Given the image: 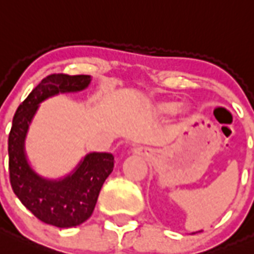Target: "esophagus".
Returning <instances> with one entry per match:
<instances>
[{
	"label": "esophagus",
	"mask_w": 254,
	"mask_h": 254,
	"mask_svg": "<svg viewBox=\"0 0 254 254\" xmlns=\"http://www.w3.org/2000/svg\"><path fill=\"white\" fill-rule=\"evenodd\" d=\"M133 151H135V152H136V154H139V155H145V154H147V148H143V147L135 148V149H133Z\"/></svg>",
	"instance_id": "esophagus-1"
}]
</instances>
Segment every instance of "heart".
Instances as JSON below:
<instances>
[{
    "mask_svg": "<svg viewBox=\"0 0 254 254\" xmlns=\"http://www.w3.org/2000/svg\"><path fill=\"white\" fill-rule=\"evenodd\" d=\"M160 109H162V111H164V113H168V111H171V110H174V105L166 103V105H163Z\"/></svg>",
    "mask_w": 254,
    "mask_h": 254,
    "instance_id": "b5f03b06",
    "label": "heart"
}]
</instances>
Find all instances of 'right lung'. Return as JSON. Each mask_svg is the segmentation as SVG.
<instances>
[{
  "label": "right lung",
  "mask_w": 254,
  "mask_h": 254,
  "mask_svg": "<svg viewBox=\"0 0 254 254\" xmlns=\"http://www.w3.org/2000/svg\"><path fill=\"white\" fill-rule=\"evenodd\" d=\"M88 75L50 74L18 106L13 117L7 152L11 188L23 205L41 221L71 228L92 215L100 188L113 172V154H88L74 174L60 182L39 178L26 162L23 140L38 103L58 92L79 91L88 86Z\"/></svg>",
  "instance_id": "right-lung-1"
}]
</instances>
